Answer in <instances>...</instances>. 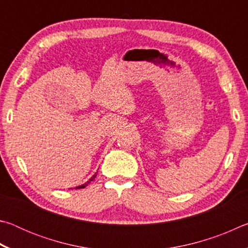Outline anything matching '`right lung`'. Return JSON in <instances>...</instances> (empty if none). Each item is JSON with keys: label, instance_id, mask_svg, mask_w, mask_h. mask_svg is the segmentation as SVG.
<instances>
[{"label": "right lung", "instance_id": "right-lung-1", "mask_svg": "<svg viewBox=\"0 0 248 248\" xmlns=\"http://www.w3.org/2000/svg\"><path fill=\"white\" fill-rule=\"evenodd\" d=\"M96 175H97V173H95L93 176H92V177L90 178V180H87L85 184H83V185H81V186H78V187H75V188H77V189H78V188H85L87 185H89L92 182V180H94V178L96 177ZM70 189H71V188H70Z\"/></svg>", "mask_w": 248, "mask_h": 248}]
</instances>
